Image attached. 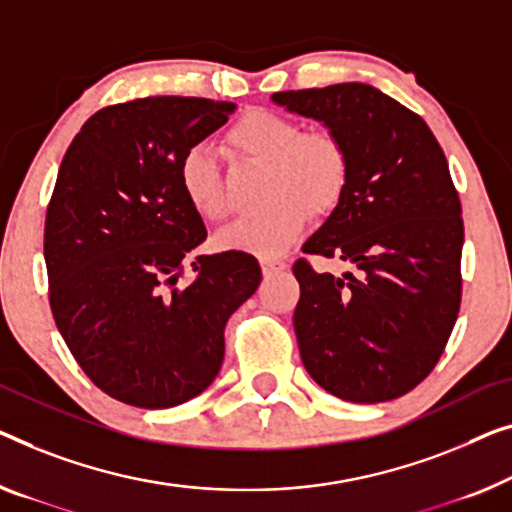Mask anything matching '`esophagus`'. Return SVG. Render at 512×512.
Wrapping results in <instances>:
<instances>
[{
	"label": "esophagus",
	"mask_w": 512,
	"mask_h": 512,
	"mask_svg": "<svg viewBox=\"0 0 512 512\" xmlns=\"http://www.w3.org/2000/svg\"><path fill=\"white\" fill-rule=\"evenodd\" d=\"M287 264L280 262V259H262V273L264 276H276V273L285 271Z\"/></svg>",
	"instance_id": "34e87169"
}]
</instances>
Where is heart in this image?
Returning a JSON list of instances; mask_svg holds the SVG:
<instances>
[{"label":"heart","mask_w":512,"mask_h":512,"mask_svg":"<svg viewBox=\"0 0 512 512\" xmlns=\"http://www.w3.org/2000/svg\"><path fill=\"white\" fill-rule=\"evenodd\" d=\"M236 154L266 165L262 209L248 213L216 236L218 248L276 257L299 239L315 216H329L347 193L349 151L331 131H301L294 119L255 108L241 114L227 133ZM177 179L183 200L207 223L230 213L223 179L211 154L193 147L181 156Z\"/></svg>","instance_id":"heart-1"}]
</instances>
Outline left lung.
<instances>
[{
    "instance_id": "1",
    "label": "left lung",
    "mask_w": 512,
    "mask_h": 512,
    "mask_svg": "<svg viewBox=\"0 0 512 512\" xmlns=\"http://www.w3.org/2000/svg\"><path fill=\"white\" fill-rule=\"evenodd\" d=\"M271 101L322 121L352 163L345 197L303 253L342 259L354 273L294 262L301 361L340 400L400 398L434 370L460 312L464 223L444 149L416 112L361 82Z\"/></svg>"
}]
</instances>
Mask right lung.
Segmentation results:
<instances>
[{
    "label": "right lung",
    "instance_id": "obj_1",
    "mask_svg": "<svg viewBox=\"0 0 512 512\" xmlns=\"http://www.w3.org/2000/svg\"><path fill=\"white\" fill-rule=\"evenodd\" d=\"M234 103L149 96L85 121L45 213L50 308L85 375L110 398L177 407L216 379L225 324L255 294L253 255H195L207 239L183 200L181 156L218 131ZM190 265L196 278L179 286Z\"/></svg>",
    "mask_w": 512,
    "mask_h": 512
}]
</instances>
